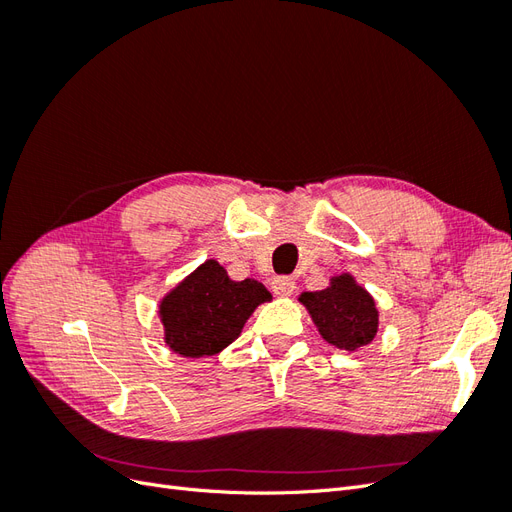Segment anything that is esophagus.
Returning <instances> with one entry per match:
<instances>
[{
    "label": "esophagus",
    "instance_id": "esophagus-1",
    "mask_svg": "<svg viewBox=\"0 0 512 512\" xmlns=\"http://www.w3.org/2000/svg\"><path fill=\"white\" fill-rule=\"evenodd\" d=\"M294 288H297V284H294V280H290V277H286V275L273 277V282H271V290H273V294H277V297H288V294L294 292Z\"/></svg>",
    "mask_w": 512,
    "mask_h": 512
}]
</instances>
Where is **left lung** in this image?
Returning <instances> with one entry per match:
<instances>
[{"mask_svg": "<svg viewBox=\"0 0 512 512\" xmlns=\"http://www.w3.org/2000/svg\"><path fill=\"white\" fill-rule=\"evenodd\" d=\"M301 303L312 314L320 335L337 348L356 350L367 346L378 331L376 303L350 275L335 277L324 290L303 292Z\"/></svg>", "mask_w": 512, "mask_h": 512, "instance_id": "1", "label": "left lung"}]
</instances>
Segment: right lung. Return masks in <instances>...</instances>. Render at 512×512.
Masks as SVG:
<instances>
[{
  "instance_id": "right-lung-1",
  "label": "right lung",
  "mask_w": 512,
  "mask_h": 512,
  "mask_svg": "<svg viewBox=\"0 0 512 512\" xmlns=\"http://www.w3.org/2000/svg\"><path fill=\"white\" fill-rule=\"evenodd\" d=\"M271 292L258 280L232 282L215 260L200 265L160 305L166 342L183 356H209L239 337Z\"/></svg>"
}]
</instances>
